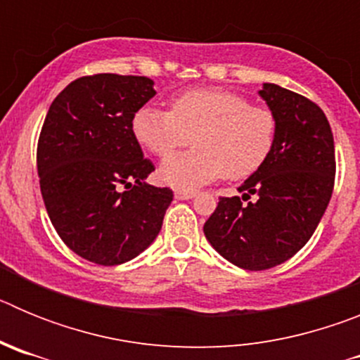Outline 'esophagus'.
<instances>
[{"instance_id": "esophagus-1", "label": "esophagus", "mask_w": 360, "mask_h": 360, "mask_svg": "<svg viewBox=\"0 0 360 360\" xmlns=\"http://www.w3.org/2000/svg\"><path fill=\"white\" fill-rule=\"evenodd\" d=\"M195 191H174V198L176 200H191L195 198Z\"/></svg>"}]
</instances>
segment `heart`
Wrapping results in <instances>:
<instances>
[{
	"label": "heart",
	"mask_w": 360,
	"mask_h": 360,
	"mask_svg": "<svg viewBox=\"0 0 360 360\" xmlns=\"http://www.w3.org/2000/svg\"><path fill=\"white\" fill-rule=\"evenodd\" d=\"M142 148L165 157L193 139L196 149L165 158L158 178L165 186L193 191L224 174L241 180L256 173L274 151L278 119L269 108L225 90H189L171 101V110L142 106L131 119Z\"/></svg>",
	"instance_id": "heart-1"
}]
</instances>
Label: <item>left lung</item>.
<instances>
[{"label":"left lung","instance_id":"1","mask_svg":"<svg viewBox=\"0 0 360 360\" xmlns=\"http://www.w3.org/2000/svg\"><path fill=\"white\" fill-rule=\"evenodd\" d=\"M257 94L278 119L274 151L241 184V198H219L203 225L212 249L245 270L272 269L303 249L328 207L335 180L333 135L323 110L270 82ZM250 195L257 196L252 202Z\"/></svg>","mask_w":360,"mask_h":360}]
</instances>
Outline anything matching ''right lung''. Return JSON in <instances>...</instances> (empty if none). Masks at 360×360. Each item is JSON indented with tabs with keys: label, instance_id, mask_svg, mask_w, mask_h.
<instances>
[{
	"label": "right lung",
	"instance_id": "1",
	"mask_svg": "<svg viewBox=\"0 0 360 360\" xmlns=\"http://www.w3.org/2000/svg\"><path fill=\"white\" fill-rule=\"evenodd\" d=\"M139 75L98 73L53 98L37 144L41 195L57 234L77 256L113 266L144 252L162 229L173 191L146 182L155 165L131 131L155 97Z\"/></svg>",
	"mask_w": 360,
	"mask_h": 360
}]
</instances>
